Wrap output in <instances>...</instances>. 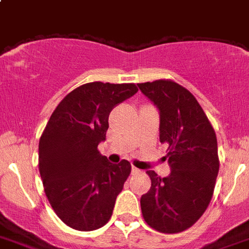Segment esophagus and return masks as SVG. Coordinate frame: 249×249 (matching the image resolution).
Wrapping results in <instances>:
<instances>
[{
    "mask_svg": "<svg viewBox=\"0 0 249 249\" xmlns=\"http://www.w3.org/2000/svg\"><path fill=\"white\" fill-rule=\"evenodd\" d=\"M140 170H139V169H136V167H131V174H133V175H138V174H140Z\"/></svg>",
    "mask_w": 249,
    "mask_h": 249,
    "instance_id": "obj_1",
    "label": "esophagus"
}]
</instances>
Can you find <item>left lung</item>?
<instances>
[{"label":"left lung","instance_id":"left-lung-1","mask_svg":"<svg viewBox=\"0 0 249 249\" xmlns=\"http://www.w3.org/2000/svg\"><path fill=\"white\" fill-rule=\"evenodd\" d=\"M160 113V142L169 145V176L147 171L149 192L141 196L145 222L162 233L191 227L206 211L213 195L219 161L211 123L196 98L172 80L138 84Z\"/></svg>","mask_w":249,"mask_h":249}]
</instances>
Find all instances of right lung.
<instances>
[{
  "label": "right lung",
  "mask_w": 249,
  "mask_h": 249,
  "mask_svg": "<svg viewBox=\"0 0 249 249\" xmlns=\"http://www.w3.org/2000/svg\"><path fill=\"white\" fill-rule=\"evenodd\" d=\"M135 84L87 83L58 104L39 139L38 167L49 203L67 226L94 231L108 223L131 165L100 155L109 114L133 97Z\"/></svg>",
  "instance_id": "obj_1"
}]
</instances>
